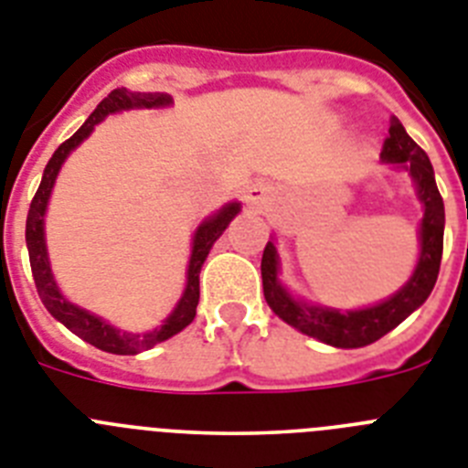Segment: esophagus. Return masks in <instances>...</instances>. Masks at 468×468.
<instances>
[{"label":"esophagus","mask_w":468,"mask_h":468,"mask_svg":"<svg viewBox=\"0 0 468 468\" xmlns=\"http://www.w3.org/2000/svg\"><path fill=\"white\" fill-rule=\"evenodd\" d=\"M245 199L252 204V207H264V204L269 202V187H266L264 183H252V186L247 187Z\"/></svg>","instance_id":"esophagus-1"}]
</instances>
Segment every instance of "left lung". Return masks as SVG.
Returning a JSON list of instances; mask_svg holds the SVG:
<instances>
[{
	"label": "left lung",
	"mask_w": 468,
	"mask_h": 468,
	"mask_svg": "<svg viewBox=\"0 0 468 468\" xmlns=\"http://www.w3.org/2000/svg\"><path fill=\"white\" fill-rule=\"evenodd\" d=\"M380 161L395 168H404L414 180L416 197L423 207V218L419 223V261L411 278L388 300L361 309H333L324 304L294 297L281 282V259L273 240L266 242L261 257V278L264 297L278 319L297 328L309 337L340 349L367 347L398 328L411 312L421 307L438 281L442 259V233H445V204L435 186V174L431 159L419 144L407 135L399 119H390V137L383 144Z\"/></svg>",
	"instance_id": "left-lung-1"
}]
</instances>
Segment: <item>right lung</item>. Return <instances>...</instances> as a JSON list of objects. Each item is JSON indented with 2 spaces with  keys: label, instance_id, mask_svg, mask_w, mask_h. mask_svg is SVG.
<instances>
[{
  "label": "right lung",
  "instance_id": "add662e5",
  "mask_svg": "<svg viewBox=\"0 0 468 468\" xmlns=\"http://www.w3.org/2000/svg\"><path fill=\"white\" fill-rule=\"evenodd\" d=\"M171 104H174V100H171V94L166 92H131V90L125 88L113 90L109 97H104V100L97 104V109L90 113V119L85 121L64 144H58V149L54 152L49 164L45 166L42 183L40 187H37V192H35L33 202H30V211H27V257H30L35 288H37L42 304H45L47 312L52 314L58 324H64L70 333H76V335L82 337L85 343L94 345V347L101 349V352H112V355H137V352L152 349L154 345L164 343L168 337H174L176 333H180L186 325L192 324L199 304V271H202V264L207 261V257H209V250L214 247V242L221 238L223 230L228 228V223L240 214V202H228L226 207H221L216 214L207 216V218L199 223L195 235H192V252L190 261H187L186 290L180 294V300L174 307V312L168 314L166 319L161 321V325H156L154 331L147 333L121 331V328L112 325L109 321L97 316V314L88 312V309H82L78 307V304H73V302H69L64 294H61L57 281H54L49 254H47V204H49V197H52L54 183H57V176L58 171H61V166H64V161L69 159L70 152H73L82 140H88L90 133L94 131V125L101 123L109 113L128 112V109H161L171 107Z\"/></svg>",
  "mask_w": 468,
  "mask_h": 468
}]
</instances>
